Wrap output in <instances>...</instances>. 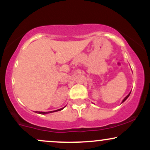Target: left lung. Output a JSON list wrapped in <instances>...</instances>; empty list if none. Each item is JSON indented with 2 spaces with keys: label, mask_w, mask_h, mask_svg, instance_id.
I'll return each instance as SVG.
<instances>
[{
  "label": "left lung",
  "mask_w": 150,
  "mask_h": 150,
  "mask_svg": "<svg viewBox=\"0 0 150 150\" xmlns=\"http://www.w3.org/2000/svg\"><path fill=\"white\" fill-rule=\"evenodd\" d=\"M130 94H128V96H127V97H125V99H123V101H122V103H123V102H124V101H125V100H126V99H128V97H129V96H130Z\"/></svg>",
  "instance_id": "obj_1"
}]
</instances>
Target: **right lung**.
I'll use <instances>...</instances> for the list:
<instances>
[{
    "instance_id": "add662e5",
    "label": "right lung",
    "mask_w": 150,
    "mask_h": 150,
    "mask_svg": "<svg viewBox=\"0 0 150 150\" xmlns=\"http://www.w3.org/2000/svg\"><path fill=\"white\" fill-rule=\"evenodd\" d=\"M63 108H61V109H58V110H56V111H61V110L63 109ZM36 113H40V114H46V113H52V111H49V112H43V111H36Z\"/></svg>"
}]
</instances>
